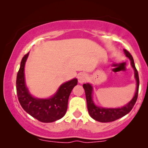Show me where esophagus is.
Instances as JSON below:
<instances>
[{
	"mask_svg": "<svg viewBox=\"0 0 148 148\" xmlns=\"http://www.w3.org/2000/svg\"><path fill=\"white\" fill-rule=\"evenodd\" d=\"M88 79V76L86 73H81L78 76V81L80 84H84L86 81V80Z\"/></svg>",
	"mask_w": 148,
	"mask_h": 148,
	"instance_id": "esophagus-1",
	"label": "esophagus"
}]
</instances>
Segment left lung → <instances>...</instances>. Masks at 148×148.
I'll list each match as a JSON object with an SVG mask.
<instances>
[{
  "label": "left lung",
  "instance_id": "obj_1",
  "mask_svg": "<svg viewBox=\"0 0 148 148\" xmlns=\"http://www.w3.org/2000/svg\"><path fill=\"white\" fill-rule=\"evenodd\" d=\"M126 57L128 58L130 60L131 65L134 71V77H135L136 82V88L135 94L131 101H129L126 105L123 106L121 108H105V107L98 106L93 101V87L90 84H85L83 85L86 92V101H87V107L88 110V113L92 118L94 120L99 121L100 123H109L113 122L118 119L125 116L127 113H129L132 109L138 97V88H139V78L138 71L134 64V61L133 57L128 52L126 49H124Z\"/></svg>",
  "mask_w": 148,
  "mask_h": 148
}]
</instances>
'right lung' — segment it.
Segmentation results:
<instances>
[{
    "instance_id": "add662e5",
    "label": "right lung",
    "mask_w": 148,
    "mask_h": 148,
    "mask_svg": "<svg viewBox=\"0 0 148 148\" xmlns=\"http://www.w3.org/2000/svg\"><path fill=\"white\" fill-rule=\"evenodd\" d=\"M29 53L22 58L16 76V92L18 101L23 110L42 123H53L65 115L69 97L72 89L77 85V79H73L61 84L56 92L49 98L35 97L30 93L25 80V64Z\"/></svg>"
}]
</instances>
